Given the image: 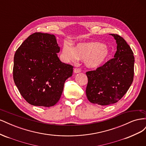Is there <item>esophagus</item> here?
<instances>
[{
  "instance_id": "1",
  "label": "esophagus",
  "mask_w": 146,
  "mask_h": 146,
  "mask_svg": "<svg viewBox=\"0 0 146 146\" xmlns=\"http://www.w3.org/2000/svg\"><path fill=\"white\" fill-rule=\"evenodd\" d=\"M81 72V70H80V69L77 68L74 69V73L77 74V73H79V72Z\"/></svg>"
}]
</instances>
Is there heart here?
<instances>
[{
	"mask_svg": "<svg viewBox=\"0 0 146 146\" xmlns=\"http://www.w3.org/2000/svg\"><path fill=\"white\" fill-rule=\"evenodd\" d=\"M62 54L65 60L76 63L81 59L88 68L95 69L104 64L108 60L110 52L104 43L98 41L80 43L74 48L64 44Z\"/></svg>",
	"mask_w": 146,
	"mask_h": 146,
	"instance_id": "obj_1",
	"label": "heart"
}]
</instances>
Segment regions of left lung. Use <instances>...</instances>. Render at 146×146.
Segmentation results:
<instances>
[{
	"label": "left lung",
	"mask_w": 146,
	"mask_h": 146,
	"mask_svg": "<svg viewBox=\"0 0 146 146\" xmlns=\"http://www.w3.org/2000/svg\"><path fill=\"white\" fill-rule=\"evenodd\" d=\"M117 50L114 58L95 70L86 72L87 98L90 102L100 105L116 103L129 90L133 80V52L125 39L117 34Z\"/></svg>",
	"instance_id": "obj_1"
}]
</instances>
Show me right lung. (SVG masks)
I'll return each instance as SVG.
<instances>
[{
  "instance_id": "obj_1",
  "label": "right lung",
  "mask_w": 146,
  "mask_h": 146,
  "mask_svg": "<svg viewBox=\"0 0 146 146\" xmlns=\"http://www.w3.org/2000/svg\"><path fill=\"white\" fill-rule=\"evenodd\" d=\"M54 35L37 32L25 39L14 56L13 79L23 98L31 105L50 107L62 94L73 66L62 63Z\"/></svg>"
}]
</instances>
